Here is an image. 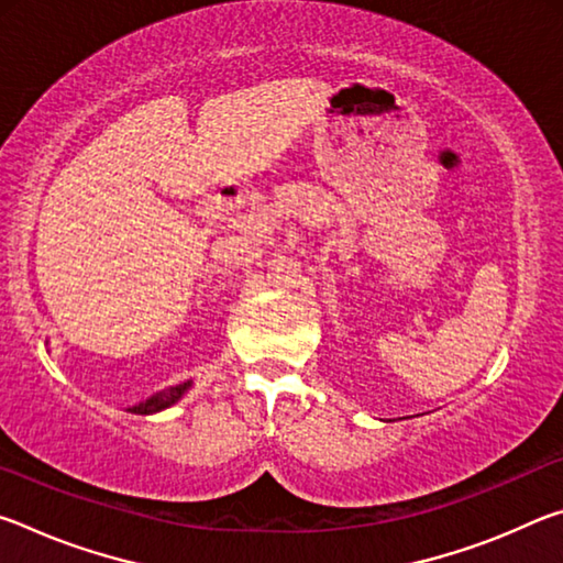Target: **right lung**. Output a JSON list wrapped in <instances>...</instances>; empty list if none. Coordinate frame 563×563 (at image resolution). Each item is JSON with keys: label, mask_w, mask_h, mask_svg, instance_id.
Listing matches in <instances>:
<instances>
[{"label": "right lung", "mask_w": 563, "mask_h": 563, "mask_svg": "<svg viewBox=\"0 0 563 563\" xmlns=\"http://www.w3.org/2000/svg\"><path fill=\"white\" fill-rule=\"evenodd\" d=\"M188 385H190V383L178 385V387H168V389H164V393H158V395H154L151 399H146V402L131 407V412H136V415H154V412H161V409H166V407H170L174 402H178L180 395H184L186 389H188Z\"/></svg>", "instance_id": "obj_1"}]
</instances>
